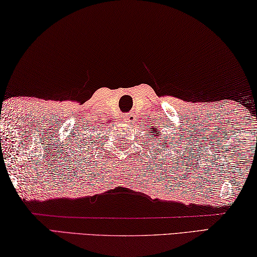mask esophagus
Returning <instances> with one entry per match:
<instances>
[{
  "mask_svg": "<svg viewBox=\"0 0 257 257\" xmlns=\"http://www.w3.org/2000/svg\"><path fill=\"white\" fill-rule=\"evenodd\" d=\"M123 118L125 121H127V123H132V121L134 120V118H136V116L133 115V113H125V115L123 116Z\"/></svg>",
  "mask_w": 257,
  "mask_h": 257,
  "instance_id": "1",
  "label": "esophagus"
}]
</instances>
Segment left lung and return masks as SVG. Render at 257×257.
<instances>
[{
	"label": "left lung",
	"mask_w": 257,
	"mask_h": 257,
	"mask_svg": "<svg viewBox=\"0 0 257 257\" xmlns=\"http://www.w3.org/2000/svg\"><path fill=\"white\" fill-rule=\"evenodd\" d=\"M158 127H156V128H154V131H149V132H151L153 133V136H150V137H153L154 138V141H156V140H158L159 142H161V144H164V146H168V147H171V145L173 146L175 142H171L170 140H168V139L166 138V137H163V138H159V134H161V132L158 131L157 130ZM173 140H174V138H173ZM176 142H179V140L176 141ZM167 148V147H166Z\"/></svg>",
	"instance_id": "obj_1"
}]
</instances>
